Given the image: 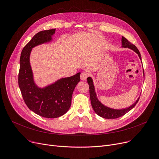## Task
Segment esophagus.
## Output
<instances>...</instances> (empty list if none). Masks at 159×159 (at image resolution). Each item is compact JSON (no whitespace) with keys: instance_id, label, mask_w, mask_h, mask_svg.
I'll return each mask as SVG.
<instances>
[{"instance_id":"obj_1","label":"esophagus","mask_w":159,"mask_h":159,"mask_svg":"<svg viewBox=\"0 0 159 159\" xmlns=\"http://www.w3.org/2000/svg\"><path fill=\"white\" fill-rule=\"evenodd\" d=\"M88 77V74L85 72H83L81 74V76H80V78H81V80L84 81V80H86L87 78Z\"/></svg>"}]
</instances>
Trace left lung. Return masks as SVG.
<instances>
[{"instance_id": "left-lung-1", "label": "left lung", "mask_w": 159, "mask_h": 159, "mask_svg": "<svg viewBox=\"0 0 159 159\" xmlns=\"http://www.w3.org/2000/svg\"><path fill=\"white\" fill-rule=\"evenodd\" d=\"M122 47L125 48H129L131 49L133 51H134L138 55L141 60V54H140L139 51L137 48V47L130 43L126 38L124 36H122ZM144 74V72L143 70ZM87 82L89 85V92H90V101H91V105L92 107L93 110H94L95 112L99 116L101 117H103L105 119H114L119 118L121 116L125 115L126 113H128L129 110H131L137 103V102L139 100V98L137 99V100L135 101V103L130 106L128 108H126L125 109H120V110H117V109H113L108 108L105 105H102L101 102L96 97V94L95 92V89L94 84H93L92 79L90 77L87 78Z\"/></svg>"}]
</instances>
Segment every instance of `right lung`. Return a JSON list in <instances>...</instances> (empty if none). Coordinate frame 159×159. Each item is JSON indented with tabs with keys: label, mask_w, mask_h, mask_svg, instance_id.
<instances>
[{
	"label": "right lung",
	"mask_w": 159,
	"mask_h": 159,
	"mask_svg": "<svg viewBox=\"0 0 159 159\" xmlns=\"http://www.w3.org/2000/svg\"><path fill=\"white\" fill-rule=\"evenodd\" d=\"M55 30L39 32L24 47L20 54L18 73V85L27 107L40 116L51 119L60 117L69 110L73 91L80 81L78 72L42 89L34 83L30 61L31 50L36 45L50 42Z\"/></svg>",
	"instance_id": "right-lung-1"
}]
</instances>
